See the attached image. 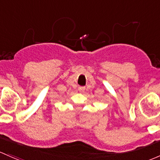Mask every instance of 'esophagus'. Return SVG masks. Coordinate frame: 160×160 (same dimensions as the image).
Listing matches in <instances>:
<instances>
[{
    "label": "esophagus",
    "mask_w": 160,
    "mask_h": 160,
    "mask_svg": "<svg viewBox=\"0 0 160 160\" xmlns=\"http://www.w3.org/2000/svg\"><path fill=\"white\" fill-rule=\"evenodd\" d=\"M85 87H78V90H79V92H80V93H84V91H85Z\"/></svg>",
    "instance_id": "1"
}]
</instances>
